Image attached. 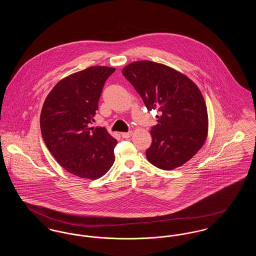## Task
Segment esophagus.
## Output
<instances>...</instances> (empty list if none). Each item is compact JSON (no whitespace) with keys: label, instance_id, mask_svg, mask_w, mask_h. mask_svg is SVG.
Wrapping results in <instances>:
<instances>
[{"label":"esophagus","instance_id":"esophagus-1","mask_svg":"<svg viewBox=\"0 0 256 256\" xmlns=\"http://www.w3.org/2000/svg\"><path fill=\"white\" fill-rule=\"evenodd\" d=\"M122 138H130L132 135V132H122Z\"/></svg>","mask_w":256,"mask_h":256}]
</instances>
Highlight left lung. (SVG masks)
Wrapping results in <instances>:
<instances>
[{
  "label": "left lung",
  "mask_w": 256,
  "mask_h": 256,
  "mask_svg": "<svg viewBox=\"0 0 256 256\" xmlns=\"http://www.w3.org/2000/svg\"><path fill=\"white\" fill-rule=\"evenodd\" d=\"M122 73L148 110L160 111L146 159L162 170L180 167L206 140L208 116L200 90L185 74L154 61H135Z\"/></svg>",
  "instance_id": "obj_1"
}]
</instances>
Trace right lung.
<instances>
[{
	"mask_svg": "<svg viewBox=\"0 0 256 256\" xmlns=\"http://www.w3.org/2000/svg\"><path fill=\"white\" fill-rule=\"evenodd\" d=\"M115 68L92 66L72 74L52 89L40 115L42 138L62 168L97 180L115 161L117 140L106 128H90L104 82Z\"/></svg>",
	"mask_w": 256,
	"mask_h": 256,
	"instance_id": "right-lung-1",
	"label": "right lung"
}]
</instances>
